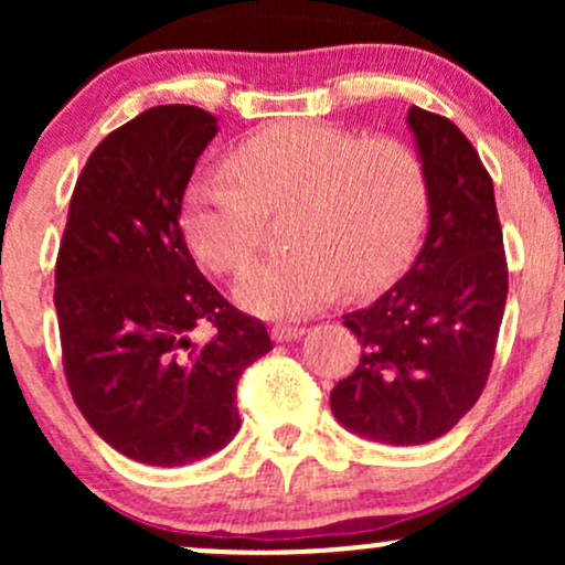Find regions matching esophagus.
<instances>
[{"label":"esophagus","mask_w":565,"mask_h":565,"mask_svg":"<svg viewBox=\"0 0 565 565\" xmlns=\"http://www.w3.org/2000/svg\"><path fill=\"white\" fill-rule=\"evenodd\" d=\"M302 334H305V327H295V323H276V327L270 329V337H274L276 342H291Z\"/></svg>","instance_id":"esophagus-1"}]
</instances>
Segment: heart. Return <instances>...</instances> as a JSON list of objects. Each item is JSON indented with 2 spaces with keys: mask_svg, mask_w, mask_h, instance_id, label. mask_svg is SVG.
Masks as SVG:
<instances>
[{
  "mask_svg": "<svg viewBox=\"0 0 565 565\" xmlns=\"http://www.w3.org/2000/svg\"><path fill=\"white\" fill-rule=\"evenodd\" d=\"M225 170L231 178L201 174L185 193V236L206 268L242 270L263 246V215L291 206L289 255L255 263L233 289L249 313L302 316L342 287H385L423 233L425 170L401 140L287 121L244 140Z\"/></svg>",
  "mask_w": 565,
  "mask_h": 565,
  "instance_id": "b5f03b06",
  "label": "heart"
}]
</instances>
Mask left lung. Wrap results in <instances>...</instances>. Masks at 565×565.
Segmentation results:
<instances>
[{"mask_svg": "<svg viewBox=\"0 0 565 565\" xmlns=\"http://www.w3.org/2000/svg\"><path fill=\"white\" fill-rule=\"evenodd\" d=\"M406 125L427 180V236L398 284L342 316L361 361L334 385V419L355 436L417 446L449 433L481 395L508 302L494 183L446 116Z\"/></svg>", "mask_w": 565, "mask_h": 565, "instance_id": "left-lung-1", "label": "left lung"}]
</instances>
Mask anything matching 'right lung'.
<instances>
[{
  "mask_svg": "<svg viewBox=\"0 0 565 565\" xmlns=\"http://www.w3.org/2000/svg\"><path fill=\"white\" fill-rule=\"evenodd\" d=\"M217 119L157 106L114 129L76 180L55 265L63 369L89 427L135 462L180 468L242 427L236 382L274 350L265 323L201 276L180 210ZM196 326L216 337L196 343Z\"/></svg>",
  "mask_w": 565,
  "mask_h": 565,
  "instance_id": "1",
  "label": "right lung"
}]
</instances>
